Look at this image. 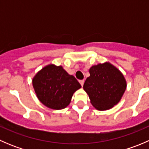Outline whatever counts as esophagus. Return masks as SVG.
<instances>
[{"instance_id": "esophagus-1", "label": "esophagus", "mask_w": 149, "mask_h": 149, "mask_svg": "<svg viewBox=\"0 0 149 149\" xmlns=\"http://www.w3.org/2000/svg\"><path fill=\"white\" fill-rule=\"evenodd\" d=\"M79 82H80L81 85L82 86H83L84 84V80H80V81H79Z\"/></svg>"}]
</instances>
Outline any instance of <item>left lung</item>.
Instances as JSON below:
<instances>
[{"label":"left lung","mask_w":149,"mask_h":149,"mask_svg":"<svg viewBox=\"0 0 149 149\" xmlns=\"http://www.w3.org/2000/svg\"><path fill=\"white\" fill-rule=\"evenodd\" d=\"M90 76L84 89L91 103L98 110L113 107L121 100L126 89V81L117 68L109 63L94 65L89 69Z\"/></svg>","instance_id":"1"}]
</instances>
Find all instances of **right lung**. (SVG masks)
Returning <instances> with one entry per match:
<instances>
[{
    "instance_id": "obj_1",
    "label": "right lung",
    "mask_w": 149,
    "mask_h": 149,
    "mask_svg": "<svg viewBox=\"0 0 149 149\" xmlns=\"http://www.w3.org/2000/svg\"><path fill=\"white\" fill-rule=\"evenodd\" d=\"M37 98L47 107L64 109L73 93L81 87L77 79L69 75L62 66L49 65L38 72L32 80Z\"/></svg>"
}]
</instances>
